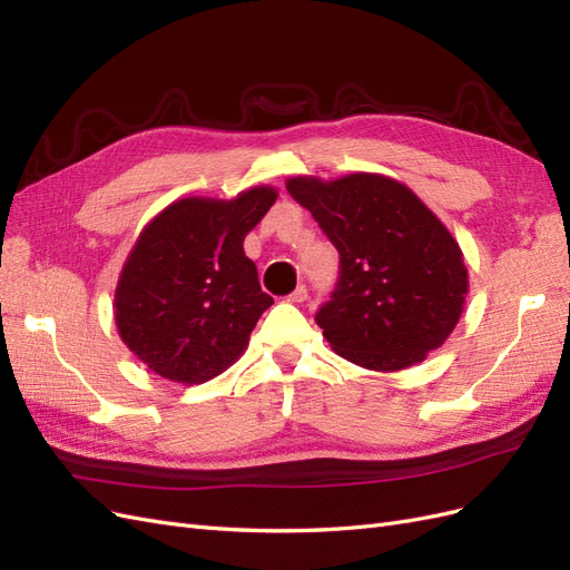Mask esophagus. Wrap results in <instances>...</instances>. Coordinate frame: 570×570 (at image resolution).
I'll return each mask as SVG.
<instances>
[{
  "instance_id": "34e87169",
  "label": "esophagus",
  "mask_w": 570,
  "mask_h": 570,
  "mask_svg": "<svg viewBox=\"0 0 570 570\" xmlns=\"http://www.w3.org/2000/svg\"><path fill=\"white\" fill-rule=\"evenodd\" d=\"M306 297H308V292H306V287L304 285H299L295 292H292V295L287 297V302H292V304H302V302H306Z\"/></svg>"
}]
</instances>
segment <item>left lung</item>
<instances>
[{
  "mask_svg": "<svg viewBox=\"0 0 570 570\" xmlns=\"http://www.w3.org/2000/svg\"><path fill=\"white\" fill-rule=\"evenodd\" d=\"M340 252V281L316 323L331 347L368 371H402L425 361L456 327L469 268L444 223L381 174L337 180L289 178Z\"/></svg>",
  "mask_w": 570,
  "mask_h": 570,
  "instance_id": "1",
  "label": "left lung"
}]
</instances>
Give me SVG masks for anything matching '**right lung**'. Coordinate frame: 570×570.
<instances>
[{
  "instance_id": "obj_1",
  "label": "right lung",
  "mask_w": 570,
  "mask_h": 570,
  "mask_svg": "<svg viewBox=\"0 0 570 570\" xmlns=\"http://www.w3.org/2000/svg\"><path fill=\"white\" fill-rule=\"evenodd\" d=\"M275 199L271 185L235 199L185 197L142 228L118 275L114 316L149 371L199 385L243 356L273 304L243 243Z\"/></svg>"
}]
</instances>
